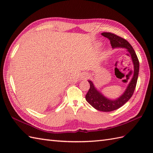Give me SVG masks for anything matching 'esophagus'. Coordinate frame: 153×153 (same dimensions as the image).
I'll return each mask as SVG.
<instances>
[{
	"label": "esophagus",
	"mask_w": 153,
	"mask_h": 153,
	"mask_svg": "<svg viewBox=\"0 0 153 153\" xmlns=\"http://www.w3.org/2000/svg\"><path fill=\"white\" fill-rule=\"evenodd\" d=\"M89 77V74L85 73V74H83V79H87V78H88Z\"/></svg>",
	"instance_id": "34e87169"
}]
</instances>
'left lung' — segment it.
Instances as JSON below:
<instances>
[{"label":"left lung","instance_id":"8db88e82","mask_svg":"<svg viewBox=\"0 0 153 153\" xmlns=\"http://www.w3.org/2000/svg\"><path fill=\"white\" fill-rule=\"evenodd\" d=\"M104 37L108 38L110 41L112 47L114 48H126L131 55L133 64L134 66V74L130 82L122 95L119 98L116 100H110L106 98L102 94L99 92L93 85L91 81L88 80L90 84V88L88 92L86 94L85 99L93 108L102 112H111L113 110L118 109L122 106L130 99L137 84L139 70V62L136 53L131 45L129 44L124 39L112 33L104 32L101 33Z\"/></svg>","mask_w":153,"mask_h":153}]
</instances>
